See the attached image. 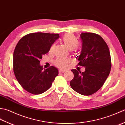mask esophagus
<instances>
[{
	"label": "esophagus",
	"mask_w": 125,
	"mask_h": 125,
	"mask_svg": "<svg viewBox=\"0 0 125 125\" xmlns=\"http://www.w3.org/2000/svg\"><path fill=\"white\" fill-rule=\"evenodd\" d=\"M65 71H67L66 70H59V73H64Z\"/></svg>",
	"instance_id": "obj_1"
}]
</instances>
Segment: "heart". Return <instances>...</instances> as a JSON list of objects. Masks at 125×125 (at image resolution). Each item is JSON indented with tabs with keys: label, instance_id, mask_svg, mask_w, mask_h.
Here are the masks:
<instances>
[{
	"label": "heart",
	"instance_id": "heart-1",
	"mask_svg": "<svg viewBox=\"0 0 125 125\" xmlns=\"http://www.w3.org/2000/svg\"><path fill=\"white\" fill-rule=\"evenodd\" d=\"M62 42L65 45V46L70 50L73 49L78 44V40L76 39V37L73 34L70 33L66 34L63 36L62 38ZM55 44H52V45L49 49L50 53L52 52L53 50H54L55 48ZM70 62V60L69 58H58V59L56 60V61H55V65L60 68L64 69L68 67Z\"/></svg>",
	"mask_w": 125,
	"mask_h": 125
}]
</instances>
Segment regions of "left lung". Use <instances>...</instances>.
Returning <instances> with one entry per match:
<instances>
[{"instance_id": "left-lung-1", "label": "left lung", "mask_w": 125, "mask_h": 125, "mask_svg": "<svg viewBox=\"0 0 125 125\" xmlns=\"http://www.w3.org/2000/svg\"><path fill=\"white\" fill-rule=\"evenodd\" d=\"M82 49L78 56V65L85 67L82 72L71 70L74 77L70 82L73 90L84 95L98 91L105 82L111 69V58L107 44L99 35L82 33Z\"/></svg>"}]
</instances>
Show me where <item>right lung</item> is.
I'll list each match as a JSON object with an SVG mask.
<instances>
[{
	"label": "right lung",
	"instance_id": "obj_1",
	"mask_svg": "<svg viewBox=\"0 0 125 125\" xmlns=\"http://www.w3.org/2000/svg\"><path fill=\"white\" fill-rule=\"evenodd\" d=\"M59 37L58 34L34 33L18 42L13 53V71L19 83L29 93L39 94L46 91L58 75L56 68L51 66L43 70L40 63Z\"/></svg>",
	"mask_w": 125,
	"mask_h": 125
}]
</instances>
